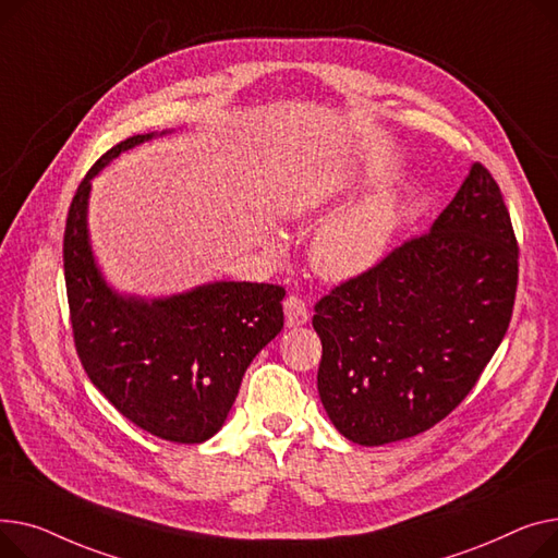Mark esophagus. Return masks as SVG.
<instances>
[{
    "mask_svg": "<svg viewBox=\"0 0 558 558\" xmlns=\"http://www.w3.org/2000/svg\"><path fill=\"white\" fill-rule=\"evenodd\" d=\"M283 315H286V326H302L308 322V306L298 294H290V298L283 300Z\"/></svg>",
    "mask_w": 558,
    "mask_h": 558,
    "instance_id": "34e87169",
    "label": "esophagus"
}]
</instances>
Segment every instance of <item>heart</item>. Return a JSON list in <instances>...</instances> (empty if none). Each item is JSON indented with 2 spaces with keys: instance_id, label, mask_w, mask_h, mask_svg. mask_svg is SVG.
<instances>
[{
  "instance_id": "heart-1",
  "label": "heart",
  "mask_w": 558,
  "mask_h": 558,
  "mask_svg": "<svg viewBox=\"0 0 558 558\" xmlns=\"http://www.w3.org/2000/svg\"><path fill=\"white\" fill-rule=\"evenodd\" d=\"M351 159H333L308 171L292 186L283 211L294 220L329 214L355 184ZM399 227V203L389 191L367 195L319 227L311 245V260L319 277L351 281L374 270L385 258Z\"/></svg>"
}]
</instances>
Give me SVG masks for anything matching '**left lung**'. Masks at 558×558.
I'll return each instance as SVG.
<instances>
[{
  "label": "left lung",
  "instance_id": "8db88e82",
  "mask_svg": "<svg viewBox=\"0 0 558 558\" xmlns=\"http://www.w3.org/2000/svg\"><path fill=\"white\" fill-rule=\"evenodd\" d=\"M515 283L511 218L475 161L428 234L315 304L317 391L338 433L385 446L448 416L500 347Z\"/></svg>",
  "mask_w": 558,
  "mask_h": 558
}]
</instances>
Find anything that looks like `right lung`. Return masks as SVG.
Wrapping results in <instances>:
<instances>
[{"mask_svg": "<svg viewBox=\"0 0 558 558\" xmlns=\"http://www.w3.org/2000/svg\"><path fill=\"white\" fill-rule=\"evenodd\" d=\"M169 133L128 137L89 169L64 227V283L76 351L94 387L142 430L203 444L222 428L256 353L283 329L286 290L209 281L169 298H140L108 283L89 241L92 180L121 153Z\"/></svg>", "mask_w": 558, "mask_h": 558, "instance_id": "obj_1", "label": "right lung"}]
</instances>
